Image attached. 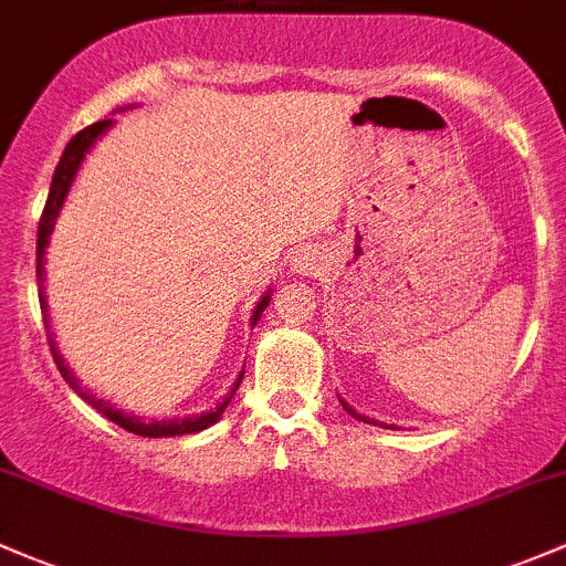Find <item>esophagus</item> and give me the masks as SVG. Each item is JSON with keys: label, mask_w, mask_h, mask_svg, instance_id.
<instances>
[{"label": "esophagus", "mask_w": 566, "mask_h": 566, "mask_svg": "<svg viewBox=\"0 0 566 566\" xmlns=\"http://www.w3.org/2000/svg\"><path fill=\"white\" fill-rule=\"evenodd\" d=\"M296 266H300V272L313 270V259H310V256H300V259H296Z\"/></svg>", "instance_id": "34e87169"}]
</instances>
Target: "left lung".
I'll return each instance as SVG.
<instances>
[{"label":"left lung","instance_id":"left-lung-1","mask_svg":"<svg viewBox=\"0 0 566 566\" xmlns=\"http://www.w3.org/2000/svg\"><path fill=\"white\" fill-rule=\"evenodd\" d=\"M339 402H343V399H339ZM343 407H345V410H348V412H350V416H354V418H358V421H367V423H369V418L358 416V412H356V410H350V407H348V405H345V402H343Z\"/></svg>","mask_w":566,"mask_h":566}]
</instances>
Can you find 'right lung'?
<instances>
[{
	"instance_id": "obj_1",
	"label": "right lung",
	"mask_w": 566,
	"mask_h": 566,
	"mask_svg": "<svg viewBox=\"0 0 566 566\" xmlns=\"http://www.w3.org/2000/svg\"><path fill=\"white\" fill-rule=\"evenodd\" d=\"M111 124H113V118H105V120H96V124H91V126H86V129L77 132V135L72 137L70 143H66L62 159H59V164H56V172H53V184H51V191H48V202H45V208H42L40 227H38V281H40V307H42V315H45V321H48V310H45V296H42V281H45V272H42V256H45L48 237H51V232H53V223H56V216H59V210H62L64 197H66V191H70L72 178H75V172H77V167H81L83 156L88 154V148H91V145H94V139L99 137L102 132H105ZM266 305H270V294H266L264 300H261L259 305H256V310H253V324H256V321L261 318V313H264ZM48 345H51V354H53V361H56L59 373H62V378L70 382L72 391L81 394V397L86 399V402L94 407V410H99L102 416L111 418V421L118 423L120 429L132 431V434H143V437L191 434V431H202V429L212 427V423H216L218 418H221V412L227 410V405L232 402L237 386H240L242 375H245V373L240 375V380L234 382L232 394H229V397L223 399V402L218 405L212 412H202V416H191V418H172V421L145 423V421H139V418H135V416H124V412H120V410H113V405H107L105 399H96V397H91V394L83 391V386H81V382H77L75 375H72V369H66L64 358L59 356V350H56V345H53V339H48Z\"/></svg>"
}]
</instances>
